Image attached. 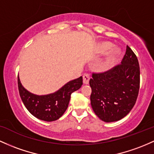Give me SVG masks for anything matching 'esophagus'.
Returning a JSON list of instances; mask_svg holds the SVG:
<instances>
[{
    "label": "esophagus",
    "instance_id": "obj_1",
    "mask_svg": "<svg viewBox=\"0 0 154 154\" xmlns=\"http://www.w3.org/2000/svg\"><path fill=\"white\" fill-rule=\"evenodd\" d=\"M82 78H83V83L85 85L89 83V80H90V75L88 74H84L82 76Z\"/></svg>",
    "mask_w": 154,
    "mask_h": 154
}]
</instances>
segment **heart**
Here are the masks:
<instances>
[{"label": "heart", "mask_w": 154, "mask_h": 154, "mask_svg": "<svg viewBox=\"0 0 154 154\" xmlns=\"http://www.w3.org/2000/svg\"><path fill=\"white\" fill-rule=\"evenodd\" d=\"M112 45L111 42L106 41L100 42L96 45V52L98 55H104L108 51H109L103 63L104 68H107L109 66L112 65L121 55V49L118 47H114L112 48Z\"/></svg>", "instance_id": "obj_1"}]
</instances>
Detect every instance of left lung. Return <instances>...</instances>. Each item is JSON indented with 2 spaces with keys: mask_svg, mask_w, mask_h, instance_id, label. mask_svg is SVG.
<instances>
[{
  "mask_svg": "<svg viewBox=\"0 0 154 154\" xmlns=\"http://www.w3.org/2000/svg\"><path fill=\"white\" fill-rule=\"evenodd\" d=\"M89 81L91 104L101 120L109 123L122 119L131 110L140 89V66L129 46L121 64L104 73L93 74Z\"/></svg>",
  "mask_w": 154,
  "mask_h": 154,
  "instance_id": "1",
  "label": "left lung"
}]
</instances>
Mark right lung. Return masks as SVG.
Segmentation results:
<instances>
[{
    "label": "right lung",
    "mask_w": 154,
    "mask_h": 154,
    "mask_svg": "<svg viewBox=\"0 0 154 154\" xmlns=\"http://www.w3.org/2000/svg\"><path fill=\"white\" fill-rule=\"evenodd\" d=\"M82 77L71 80L59 90L47 95H36L25 89L18 77V88L22 101L34 117L45 121L58 120L66 110L71 94L80 89Z\"/></svg>",
    "instance_id": "add662e5"
}]
</instances>
